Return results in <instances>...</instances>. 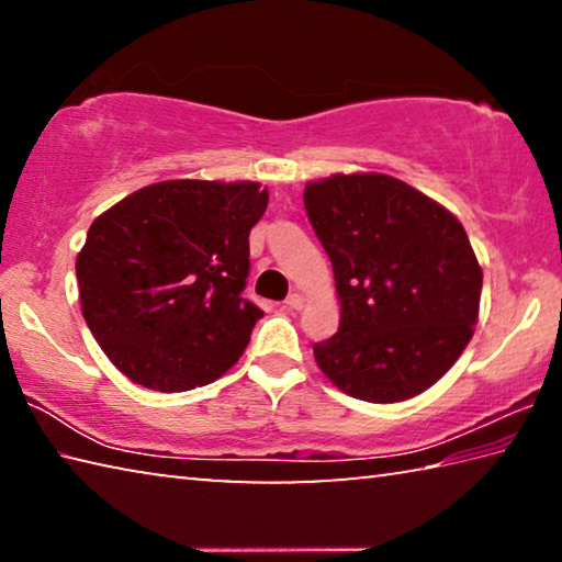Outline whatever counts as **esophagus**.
Instances as JSON below:
<instances>
[{"instance_id":"obj_1","label":"esophagus","mask_w":562,"mask_h":562,"mask_svg":"<svg viewBox=\"0 0 562 562\" xmlns=\"http://www.w3.org/2000/svg\"><path fill=\"white\" fill-rule=\"evenodd\" d=\"M284 304H288V310H302V304H304V300H302V294H290L288 300H284Z\"/></svg>"}]
</instances>
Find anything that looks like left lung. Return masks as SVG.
<instances>
[{"mask_svg": "<svg viewBox=\"0 0 562 562\" xmlns=\"http://www.w3.org/2000/svg\"><path fill=\"white\" fill-rule=\"evenodd\" d=\"M304 211L335 270L341 319L315 345L322 372L372 404L422 394L473 337L483 272L463 225L382 173L304 188Z\"/></svg>", "mask_w": 562, "mask_h": 562, "instance_id": "left-lung-1", "label": "left lung"}]
</instances>
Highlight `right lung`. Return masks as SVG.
I'll list each match as a JSON object with an SVG mask.
<instances>
[{"label":"right lung","instance_id":"1","mask_svg":"<svg viewBox=\"0 0 562 562\" xmlns=\"http://www.w3.org/2000/svg\"><path fill=\"white\" fill-rule=\"evenodd\" d=\"M265 207L260 183L164 180L91 223L76 258L81 312L119 372L173 394L243 357L262 317L243 290Z\"/></svg>","mask_w":562,"mask_h":562}]
</instances>
